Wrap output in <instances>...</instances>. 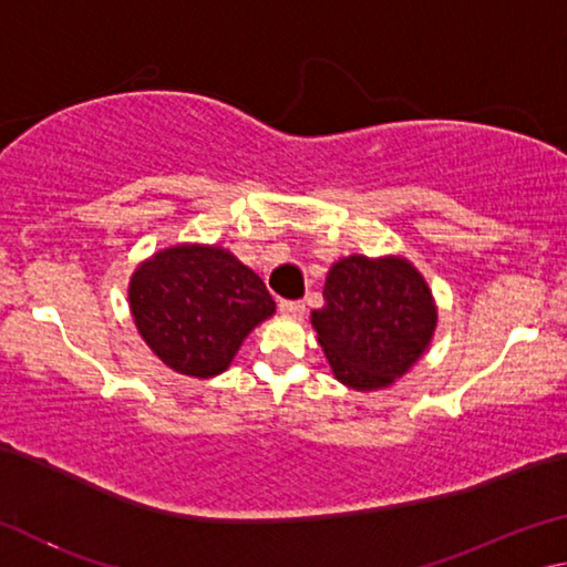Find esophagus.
Wrapping results in <instances>:
<instances>
[{
  "label": "esophagus",
  "instance_id": "obj_1",
  "mask_svg": "<svg viewBox=\"0 0 567 567\" xmlns=\"http://www.w3.org/2000/svg\"><path fill=\"white\" fill-rule=\"evenodd\" d=\"M280 312L290 315V318H302L305 302H300V300H280Z\"/></svg>",
  "mask_w": 567,
  "mask_h": 567
}]
</instances>
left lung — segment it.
Listing matches in <instances>:
<instances>
[{
    "label": "left lung",
    "mask_w": 567,
    "mask_h": 567,
    "mask_svg": "<svg viewBox=\"0 0 567 567\" xmlns=\"http://www.w3.org/2000/svg\"><path fill=\"white\" fill-rule=\"evenodd\" d=\"M322 297L312 328L334 378L352 390L392 385L433 340V292L405 257H342L330 267Z\"/></svg>",
    "instance_id": "obj_1"
}]
</instances>
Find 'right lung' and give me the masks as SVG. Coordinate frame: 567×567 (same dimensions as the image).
<instances>
[{
    "mask_svg": "<svg viewBox=\"0 0 567 567\" xmlns=\"http://www.w3.org/2000/svg\"><path fill=\"white\" fill-rule=\"evenodd\" d=\"M130 310L142 340L167 368L215 378L247 334L272 318L275 300L229 249L175 245L134 270Z\"/></svg>",
    "mask_w": 567,
    "mask_h": 567,
    "instance_id": "right-lung-1",
    "label": "right lung"
}]
</instances>
